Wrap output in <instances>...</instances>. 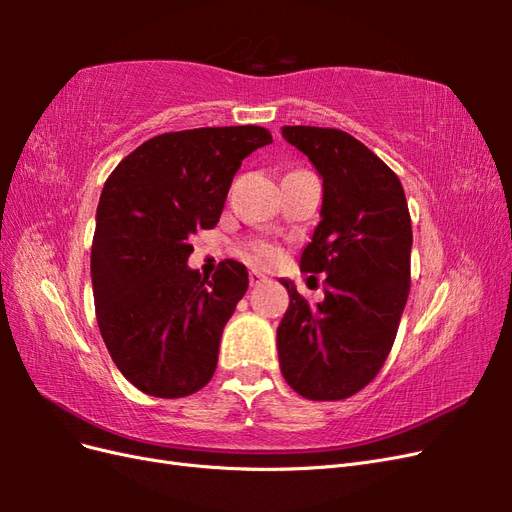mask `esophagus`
Here are the masks:
<instances>
[{"instance_id":"1","label":"esophagus","mask_w":512,"mask_h":512,"mask_svg":"<svg viewBox=\"0 0 512 512\" xmlns=\"http://www.w3.org/2000/svg\"><path fill=\"white\" fill-rule=\"evenodd\" d=\"M262 282H267V275L260 271H250V286H260Z\"/></svg>"}]
</instances>
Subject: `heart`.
<instances>
[{"mask_svg": "<svg viewBox=\"0 0 512 512\" xmlns=\"http://www.w3.org/2000/svg\"><path fill=\"white\" fill-rule=\"evenodd\" d=\"M245 252L252 262H256V265H271V262L280 258V250H277L273 243L262 241V239L247 241Z\"/></svg>", "mask_w": 512, "mask_h": 512, "instance_id": "obj_1", "label": "heart"}]
</instances>
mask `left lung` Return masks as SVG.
Here are the masks:
<instances>
[{
  "mask_svg": "<svg viewBox=\"0 0 512 512\" xmlns=\"http://www.w3.org/2000/svg\"><path fill=\"white\" fill-rule=\"evenodd\" d=\"M282 134L322 177V220L301 269L327 273V280L318 305L282 280L290 305L277 327L280 367L305 399H346L378 376L404 314L412 250L408 200L393 170L348 132L284 126Z\"/></svg>",
  "mask_w": 512,
  "mask_h": 512,
  "instance_id": "obj_1",
  "label": "left lung"
}]
</instances>
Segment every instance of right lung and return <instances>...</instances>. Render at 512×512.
I'll use <instances>...</instances> for the list:
<instances>
[{
  "label": "right lung",
  "mask_w": 512,
  "mask_h": 512,
  "mask_svg": "<svg viewBox=\"0 0 512 512\" xmlns=\"http://www.w3.org/2000/svg\"><path fill=\"white\" fill-rule=\"evenodd\" d=\"M269 143L260 126L166 132L108 175L91 284L108 354L138 391L177 399L213 378L222 331L250 280L230 258L211 280L192 271L190 237L218 224L243 158Z\"/></svg>",
  "instance_id": "add662e5"
}]
</instances>
